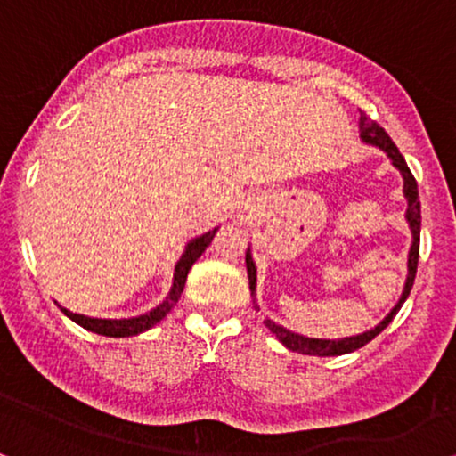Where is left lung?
Here are the masks:
<instances>
[{"instance_id": "1", "label": "left lung", "mask_w": 456, "mask_h": 456, "mask_svg": "<svg viewBox=\"0 0 456 456\" xmlns=\"http://www.w3.org/2000/svg\"><path fill=\"white\" fill-rule=\"evenodd\" d=\"M361 137L362 142L378 145L386 151L387 156L392 158V165L403 173L404 177V196L406 202H409V208H406V221L411 224L412 232V246L409 252V277H406L404 283V291L403 298L398 300V305L392 308V313L381 321V323L375 327L371 331L361 333V336L354 338H344V339H314V338H305L298 336V333H291L288 330H283L281 325H275L271 319L265 321V325L275 333L285 348H289L291 352H300V354H311V356H339V354H348V352H354L362 348V346L371 342L375 336H379L381 331L390 325V321L396 317V313L400 311V306L404 305V300L409 298L411 289H412V281H415L417 275V263H419V235H421V204H419V190H417V181L412 177V173L406 167L403 154H400L396 143L392 142L390 135L381 129V126L367 117L365 112L361 110ZM246 266H248V281H250V291L254 296L256 291V266H254V260L250 256V252H246Z\"/></svg>"}]
</instances>
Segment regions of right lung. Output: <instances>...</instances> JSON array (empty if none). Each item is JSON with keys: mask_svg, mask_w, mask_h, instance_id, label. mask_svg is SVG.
Masks as SVG:
<instances>
[{"mask_svg": "<svg viewBox=\"0 0 456 456\" xmlns=\"http://www.w3.org/2000/svg\"><path fill=\"white\" fill-rule=\"evenodd\" d=\"M215 233H216V229L215 232L200 235V238L191 240L190 244H187L183 256L179 258L177 266H175V281H173L171 294H168V298L162 302L160 306H156L154 311L145 313V314H142V317H133V319H91V317H83V314H75V313L66 311V308H62V313L66 314V317H70L72 321H75V323L85 327L87 331L100 333V336H108V338H129V336H137V333L150 330V327H154L158 321L165 319L167 313L171 311L175 305H177V300L181 298V291H183V288H185L187 273H190L191 265L196 263L200 256H202V252L206 250V248L210 246Z\"/></svg>", "mask_w": 456, "mask_h": 456, "instance_id": "1", "label": "right lung"}]
</instances>
